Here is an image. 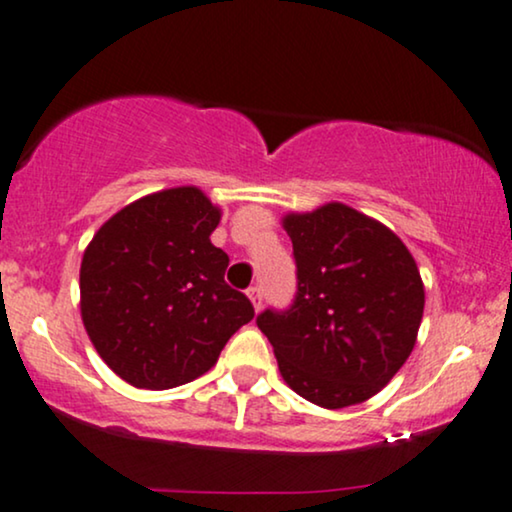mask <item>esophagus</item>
Returning <instances> with one entry per match:
<instances>
[{
    "instance_id": "obj_1",
    "label": "esophagus",
    "mask_w": 512,
    "mask_h": 512,
    "mask_svg": "<svg viewBox=\"0 0 512 512\" xmlns=\"http://www.w3.org/2000/svg\"><path fill=\"white\" fill-rule=\"evenodd\" d=\"M248 297H250L252 307H255V312H260V309H262V290L257 286H252V288H248Z\"/></svg>"
}]
</instances>
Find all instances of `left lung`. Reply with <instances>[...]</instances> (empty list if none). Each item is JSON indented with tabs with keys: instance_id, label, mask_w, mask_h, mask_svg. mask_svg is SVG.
I'll return each instance as SVG.
<instances>
[{
	"instance_id": "left-lung-1",
	"label": "left lung",
	"mask_w": 512,
	"mask_h": 512,
	"mask_svg": "<svg viewBox=\"0 0 512 512\" xmlns=\"http://www.w3.org/2000/svg\"><path fill=\"white\" fill-rule=\"evenodd\" d=\"M297 293L257 326L290 390L323 409L371 399L416 345L425 290L409 248L385 224L342 203L290 212Z\"/></svg>"
}]
</instances>
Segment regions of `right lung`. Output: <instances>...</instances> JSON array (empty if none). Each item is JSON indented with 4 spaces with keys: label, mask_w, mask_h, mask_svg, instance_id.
I'll return each instance as SVG.
<instances>
[{
    "label": "right lung",
    "mask_w": 512,
    "mask_h": 512,
    "mask_svg": "<svg viewBox=\"0 0 512 512\" xmlns=\"http://www.w3.org/2000/svg\"><path fill=\"white\" fill-rule=\"evenodd\" d=\"M219 219L203 191L177 186L115 212L84 250L82 323L125 383H191L255 316L248 297L224 281L229 255L210 241Z\"/></svg>",
    "instance_id": "right-lung-1"
}]
</instances>
